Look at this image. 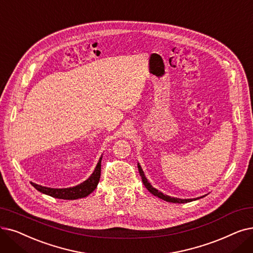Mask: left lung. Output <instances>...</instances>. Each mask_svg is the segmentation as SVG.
<instances>
[{"instance_id":"1","label":"left lung","mask_w":253,"mask_h":253,"mask_svg":"<svg viewBox=\"0 0 253 253\" xmlns=\"http://www.w3.org/2000/svg\"><path fill=\"white\" fill-rule=\"evenodd\" d=\"M137 167H138V171H139V174H140V177H141V180H142V183H144V185H145V187L153 194V195H155V196H158L159 199H161V200H163V201H167V202H169V203H174V204H184V203H189V202H192V201H195V200H199V199H201V197H197V199H187V200H182V199H177V197H171V196H169V195H166V194H163L162 192H160V191H158L156 188H154L153 186L148 182V180H147V178L145 177V173H144V171H142V169H141V168H140V166L139 164H137Z\"/></svg>"}]
</instances>
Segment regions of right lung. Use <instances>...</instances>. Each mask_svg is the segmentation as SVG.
I'll return each instance as SVG.
<instances>
[{
    "mask_svg": "<svg viewBox=\"0 0 253 253\" xmlns=\"http://www.w3.org/2000/svg\"><path fill=\"white\" fill-rule=\"evenodd\" d=\"M101 159H102V156L99 158V161L97 163L96 169L93 171V173L90 175V178L86 179L84 182L81 183L80 185L74 186V187L49 188L35 183H31V184L34 186V188H36L38 191L47 194L49 196L56 197V199H61V200L83 199V197H85L90 193H92L96 189L98 183H99L100 174H101Z\"/></svg>",
    "mask_w": 253,
    "mask_h": 253,
    "instance_id": "1",
    "label": "right lung"
}]
</instances>
